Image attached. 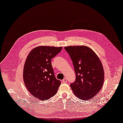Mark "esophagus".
<instances>
[{"label": "esophagus", "mask_w": 123, "mask_h": 123, "mask_svg": "<svg viewBox=\"0 0 123 123\" xmlns=\"http://www.w3.org/2000/svg\"><path fill=\"white\" fill-rule=\"evenodd\" d=\"M67 79L66 78H64L63 80H62V83H66L67 82Z\"/></svg>", "instance_id": "obj_1"}]
</instances>
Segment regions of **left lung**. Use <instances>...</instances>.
Here are the masks:
<instances>
[{
  "label": "left lung",
  "mask_w": 123,
  "mask_h": 123,
  "mask_svg": "<svg viewBox=\"0 0 123 123\" xmlns=\"http://www.w3.org/2000/svg\"><path fill=\"white\" fill-rule=\"evenodd\" d=\"M73 62L76 80L70 84L74 94L81 100L95 96L102 87L104 72L99 58L93 50L86 46L64 47Z\"/></svg>",
  "instance_id": "left-lung-1"
}]
</instances>
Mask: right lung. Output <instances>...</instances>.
<instances>
[{
  "label": "right lung",
  "instance_id": "right-lung-1",
  "mask_svg": "<svg viewBox=\"0 0 123 123\" xmlns=\"http://www.w3.org/2000/svg\"><path fill=\"white\" fill-rule=\"evenodd\" d=\"M62 47L40 46L30 52L24 66V83L30 93L41 100L55 95L61 81L54 75L51 60L61 51Z\"/></svg>",
  "mask_w": 123,
  "mask_h": 123
}]
</instances>
